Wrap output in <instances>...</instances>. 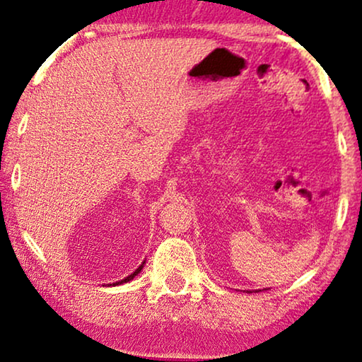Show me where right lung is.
I'll list each match as a JSON object with an SVG mask.
<instances>
[{
	"label": "right lung",
	"instance_id": "obj_1",
	"mask_svg": "<svg viewBox=\"0 0 362 362\" xmlns=\"http://www.w3.org/2000/svg\"><path fill=\"white\" fill-rule=\"evenodd\" d=\"M144 264H146V262H144L142 264H141V267H139L137 269H136V272H134V273H131V274H129V276L127 278H124V279H120V281H115L114 283V286L115 285H122V283H127V281H131V279H134V278H136L137 276V274L139 273H141L142 272V268H144Z\"/></svg>",
	"mask_w": 362,
	"mask_h": 362
}]
</instances>
